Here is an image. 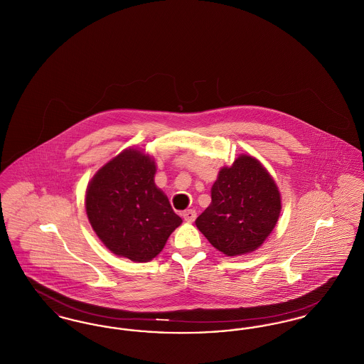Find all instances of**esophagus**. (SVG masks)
Listing matches in <instances>:
<instances>
[{
  "mask_svg": "<svg viewBox=\"0 0 364 364\" xmlns=\"http://www.w3.org/2000/svg\"><path fill=\"white\" fill-rule=\"evenodd\" d=\"M183 218H184V221L188 223V224L193 223L195 218H196L195 210H186V211H183Z\"/></svg>",
  "mask_w": 364,
  "mask_h": 364,
  "instance_id": "obj_1",
  "label": "esophagus"
}]
</instances>
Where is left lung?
<instances>
[{
  "label": "left lung",
  "instance_id": "left-lung-1",
  "mask_svg": "<svg viewBox=\"0 0 364 364\" xmlns=\"http://www.w3.org/2000/svg\"><path fill=\"white\" fill-rule=\"evenodd\" d=\"M281 193L255 156L242 154L223 166L211 187V203L195 221L208 242L239 257L258 250L277 225Z\"/></svg>",
  "mask_w": 364,
  "mask_h": 364
}]
</instances>
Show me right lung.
<instances>
[{
    "instance_id": "1",
    "label": "right lung",
    "mask_w": 364,
    "mask_h": 364,
    "mask_svg": "<svg viewBox=\"0 0 364 364\" xmlns=\"http://www.w3.org/2000/svg\"><path fill=\"white\" fill-rule=\"evenodd\" d=\"M154 156L128 147L107 161L87 184V218L114 255L150 262L183 220L154 183Z\"/></svg>"
}]
</instances>
